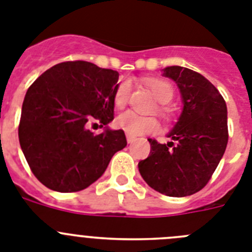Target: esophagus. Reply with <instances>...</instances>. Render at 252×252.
<instances>
[{"instance_id": "esophagus-1", "label": "esophagus", "mask_w": 252, "mask_h": 252, "mask_svg": "<svg viewBox=\"0 0 252 252\" xmlns=\"http://www.w3.org/2000/svg\"><path fill=\"white\" fill-rule=\"evenodd\" d=\"M126 139H127V142L128 144H132V142H135V140H136V137H133V136H131V135H126Z\"/></svg>"}]
</instances>
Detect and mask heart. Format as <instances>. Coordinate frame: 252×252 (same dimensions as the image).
Returning a JSON list of instances; mask_svg holds the SVG:
<instances>
[{"label": "heart", "mask_w": 252, "mask_h": 252, "mask_svg": "<svg viewBox=\"0 0 252 252\" xmlns=\"http://www.w3.org/2000/svg\"><path fill=\"white\" fill-rule=\"evenodd\" d=\"M148 86L151 90V92L154 93L155 98L162 103L159 107V113L162 117H166L168 116V111L164 107V104L169 103L174 95V90L171 87L170 83H168L164 79H150L148 81ZM130 91L131 86L128 82H122L121 84H119V87L116 88L115 92V104L119 108H124L126 106L128 101V97H130ZM116 125L119 126L121 130H124L125 132H127L131 136H140V135H144V133H150L155 132L159 127L158 121L153 117H142V116L136 115L132 111H127V112H124L116 119Z\"/></svg>", "instance_id": "heart-1"}]
</instances>
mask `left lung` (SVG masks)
Segmentation results:
<instances>
[{"label":"left lung","mask_w":252,"mask_h":252,"mask_svg":"<svg viewBox=\"0 0 252 252\" xmlns=\"http://www.w3.org/2000/svg\"><path fill=\"white\" fill-rule=\"evenodd\" d=\"M162 75L177 83L183 110L168 133L173 141L149 139L150 155L139 162V171L157 192L187 197L208 183L223 157L228 141L227 106L217 88L192 69L166 66Z\"/></svg>","instance_id":"1"}]
</instances>
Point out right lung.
Masks as SVG:
<instances>
[{
    "label": "right lung",
    "mask_w": 252,
    "mask_h": 252,
    "mask_svg": "<svg viewBox=\"0 0 252 252\" xmlns=\"http://www.w3.org/2000/svg\"><path fill=\"white\" fill-rule=\"evenodd\" d=\"M119 73L83 60L51 66L28 90L19 125L20 146L35 177L60 193L86 189L102 177L111 158L127 145L111 130ZM106 128L94 135L90 119Z\"/></svg>",
    "instance_id": "add662e5"
}]
</instances>
